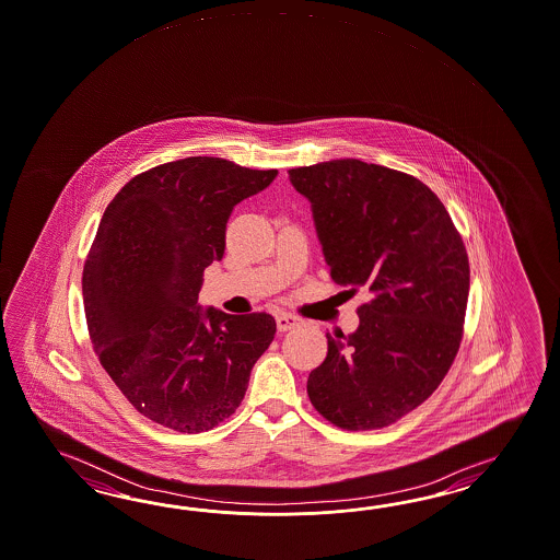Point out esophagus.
<instances>
[{
    "label": "esophagus",
    "instance_id": "esophagus-1",
    "mask_svg": "<svg viewBox=\"0 0 560 560\" xmlns=\"http://www.w3.org/2000/svg\"><path fill=\"white\" fill-rule=\"evenodd\" d=\"M275 322H277V328L279 331H287V329H293L300 324V317L293 314H287V312H279L275 315Z\"/></svg>",
    "mask_w": 560,
    "mask_h": 560
}]
</instances>
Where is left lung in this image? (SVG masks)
Instances as JSON below:
<instances>
[{
    "label": "left lung",
    "instance_id": "obj_1",
    "mask_svg": "<svg viewBox=\"0 0 560 560\" xmlns=\"http://www.w3.org/2000/svg\"><path fill=\"white\" fill-rule=\"evenodd\" d=\"M289 178L312 202L334 283L370 295L354 334H326L310 400L346 431L388 427L435 393L459 352L469 295L462 234L435 191L398 170L331 160Z\"/></svg>",
    "mask_w": 560,
    "mask_h": 560
}]
</instances>
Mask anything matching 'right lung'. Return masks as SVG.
I'll use <instances>...</instances> for the list:
<instances>
[{"label": "right lung", "mask_w": 560, "mask_h": 560, "mask_svg": "<svg viewBox=\"0 0 560 560\" xmlns=\"http://www.w3.org/2000/svg\"><path fill=\"white\" fill-rule=\"evenodd\" d=\"M277 170L186 158L129 179L110 200L82 269L89 336L137 412L178 433L226 421L271 346L273 315L200 310L202 275L224 255L232 208Z\"/></svg>", "instance_id": "1"}]
</instances>
